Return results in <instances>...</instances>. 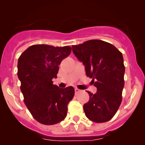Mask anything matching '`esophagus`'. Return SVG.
<instances>
[{"mask_svg":"<svg viewBox=\"0 0 145 145\" xmlns=\"http://www.w3.org/2000/svg\"><path fill=\"white\" fill-rule=\"evenodd\" d=\"M81 92V90H79L78 88H75V93H78Z\"/></svg>","mask_w":145,"mask_h":145,"instance_id":"1","label":"esophagus"}]
</instances>
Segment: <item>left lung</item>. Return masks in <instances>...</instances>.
<instances>
[{
	"mask_svg": "<svg viewBox=\"0 0 145 145\" xmlns=\"http://www.w3.org/2000/svg\"><path fill=\"white\" fill-rule=\"evenodd\" d=\"M72 50L85 65L86 76L97 88L95 94L87 91L89 101L83 105L88 118L104 123L113 118L122 101L125 67L122 53L111 43L90 40L72 45Z\"/></svg>",
	"mask_w": 145,
	"mask_h": 145,
	"instance_id": "8db88e82",
	"label": "left lung"
}]
</instances>
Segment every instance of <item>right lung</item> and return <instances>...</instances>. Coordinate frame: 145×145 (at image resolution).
I'll return each mask as SVG.
<instances>
[{
  "label": "right lung",
  "mask_w": 145,
  "mask_h": 145,
  "mask_svg": "<svg viewBox=\"0 0 145 145\" xmlns=\"http://www.w3.org/2000/svg\"><path fill=\"white\" fill-rule=\"evenodd\" d=\"M71 51L70 46L33 45L19 57L17 76L24 102L40 123L54 125L67 116V105L74 97V88H59L52 80L57 78L59 65Z\"/></svg>",
  "instance_id": "1"
}]
</instances>
